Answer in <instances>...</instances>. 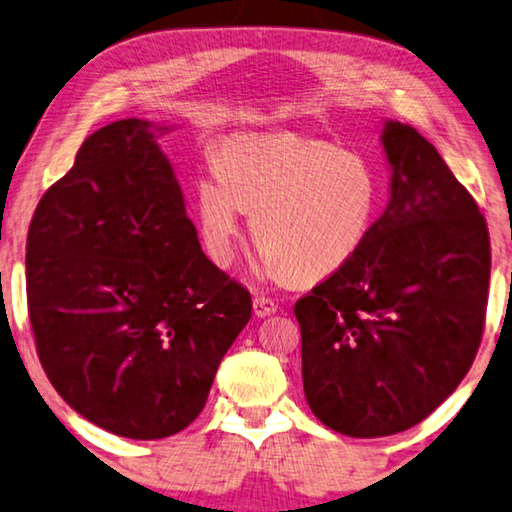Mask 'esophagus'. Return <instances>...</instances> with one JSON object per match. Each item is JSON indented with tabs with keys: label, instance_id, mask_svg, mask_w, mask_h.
<instances>
[{
	"label": "esophagus",
	"instance_id": "34e87169",
	"mask_svg": "<svg viewBox=\"0 0 512 512\" xmlns=\"http://www.w3.org/2000/svg\"><path fill=\"white\" fill-rule=\"evenodd\" d=\"M279 311V304L272 297H265V295H256L254 297V315L256 317H267Z\"/></svg>",
	"mask_w": 512,
	"mask_h": 512
}]
</instances>
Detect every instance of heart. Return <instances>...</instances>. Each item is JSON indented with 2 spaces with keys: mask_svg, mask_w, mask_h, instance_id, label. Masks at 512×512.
Returning <instances> with one entry per match:
<instances>
[{
  "mask_svg": "<svg viewBox=\"0 0 512 512\" xmlns=\"http://www.w3.org/2000/svg\"><path fill=\"white\" fill-rule=\"evenodd\" d=\"M379 206L374 165L297 133L236 136L217 149L197 181V217L208 256H236L242 215L261 245L256 270L272 279L313 281L340 270L370 231Z\"/></svg>",
  "mask_w": 512,
  "mask_h": 512,
  "instance_id": "1",
  "label": "heart"
}]
</instances>
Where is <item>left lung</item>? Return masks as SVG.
I'll return each mask as SVG.
<instances>
[{
    "label": "left lung",
    "mask_w": 512,
    "mask_h": 512,
    "mask_svg": "<svg viewBox=\"0 0 512 512\" xmlns=\"http://www.w3.org/2000/svg\"><path fill=\"white\" fill-rule=\"evenodd\" d=\"M390 201L349 261L297 299L317 420L381 438L426 420L479 351L490 236L474 197L410 124L388 122Z\"/></svg>",
    "instance_id": "obj_1"
}]
</instances>
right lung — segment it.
<instances>
[{
  "instance_id": "obj_1",
  "label": "right lung",
  "mask_w": 512,
  "mask_h": 512,
  "mask_svg": "<svg viewBox=\"0 0 512 512\" xmlns=\"http://www.w3.org/2000/svg\"><path fill=\"white\" fill-rule=\"evenodd\" d=\"M154 127L138 117L83 140L38 201L27 308L40 365L88 422L158 440L201 413L249 290L208 261Z\"/></svg>"
}]
</instances>
